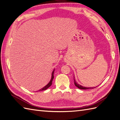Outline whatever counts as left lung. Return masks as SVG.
<instances>
[{
    "mask_svg": "<svg viewBox=\"0 0 120 120\" xmlns=\"http://www.w3.org/2000/svg\"><path fill=\"white\" fill-rule=\"evenodd\" d=\"M74 83H75V85L79 89H82V90H86V89H94V88H95L96 87H90V88H87V87H85V86H82L79 85V83H78V82L75 81V77L74 78Z\"/></svg>",
    "mask_w": 120,
    "mask_h": 120,
    "instance_id": "1",
    "label": "left lung"
}]
</instances>
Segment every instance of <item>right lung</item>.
<instances>
[{
  "mask_svg": "<svg viewBox=\"0 0 120 120\" xmlns=\"http://www.w3.org/2000/svg\"><path fill=\"white\" fill-rule=\"evenodd\" d=\"M54 69L53 70V71H52V78H51V79H50V80L49 81V82L45 86L43 87L42 88H41V90H39L38 91H41V90H46L47 89H48L49 86H51V85H52V80L54 78V76H53V74H54ZM38 92V91H37Z\"/></svg>",
  "mask_w": 120,
  "mask_h": 120,
  "instance_id": "obj_1",
  "label": "right lung"
}]
</instances>
